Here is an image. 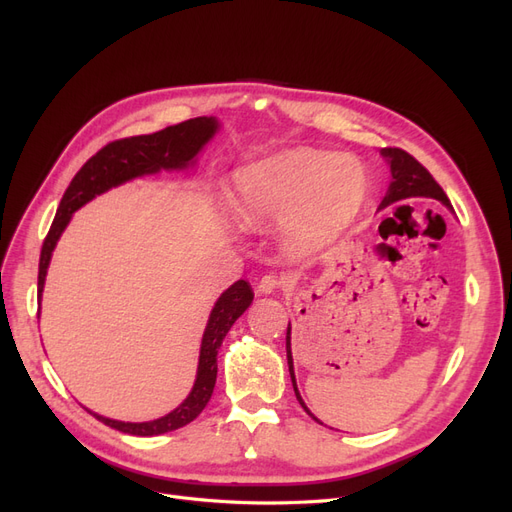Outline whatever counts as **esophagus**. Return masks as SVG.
Listing matches in <instances>:
<instances>
[{
    "label": "esophagus",
    "mask_w": 512,
    "mask_h": 512,
    "mask_svg": "<svg viewBox=\"0 0 512 512\" xmlns=\"http://www.w3.org/2000/svg\"><path fill=\"white\" fill-rule=\"evenodd\" d=\"M278 288H280V278L274 276V274L263 276V278L259 280V284H257V290H259L261 294H272V292H276Z\"/></svg>",
    "instance_id": "34e87169"
}]
</instances>
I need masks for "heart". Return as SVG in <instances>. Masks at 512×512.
Returning a JSON list of instances; mask_svg holds the SVG:
<instances>
[{
  "label": "heart",
  "mask_w": 512,
  "mask_h": 512,
  "mask_svg": "<svg viewBox=\"0 0 512 512\" xmlns=\"http://www.w3.org/2000/svg\"><path fill=\"white\" fill-rule=\"evenodd\" d=\"M367 197L369 174L359 157L292 147L238 168L228 203L247 230L282 220V245L307 255L351 226Z\"/></svg>",
  "instance_id": "1"
}]
</instances>
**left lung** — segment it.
Returning <instances> with one entry per match:
<instances>
[{
    "instance_id": "8db88e82",
    "label": "left lung",
    "mask_w": 512,
    "mask_h": 512,
    "mask_svg": "<svg viewBox=\"0 0 512 512\" xmlns=\"http://www.w3.org/2000/svg\"><path fill=\"white\" fill-rule=\"evenodd\" d=\"M382 157L388 161L390 166V184H388V191L380 203V211L398 203V201H405V199H411V197H427V199H436L440 201L446 209L452 211V205L446 197V193L442 191V186L434 180V176L429 174L419 161L409 155L407 151L402 149H382L380 151ZM290 336H292V330H290V321H288V330H286V359H288V371H290V380H292V388H294V394H297V400L301 402V407L317 421L321 423L305 405V400L297 388V378H294V361H292V346H290Z\"/></svg>"
}]
</instances>
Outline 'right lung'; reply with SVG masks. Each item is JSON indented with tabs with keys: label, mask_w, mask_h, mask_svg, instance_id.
Returning <instances> with one entry per match:
<instances>
[{
	"label": "right lung",
	"mask_w": 512,
	"mask_h": 512,
	"mask_svg": "<svg viewBox=\"0 0 512 512\" xmlns=\"http://www.w3.org/2000/svg\"><path fill=\"white\" fill-rule=\"evenodd\" d=\"M220 128L222 124L215 116H201V118L180 122L176 126H168L153 134H141V137L114 141L110 145H105L101 151H97L87 164L78 170V174L72 178L70 186L66 188L56 213V220H53L49 234L43 242L41 259H39V299L43 294L45 276H47V267H49L53 249H56L62 232L70 224L74 211L93 201L97 195H103L110 191V188L126 184L134 178L159 174L161 170L180 172V170L195 168L199 153L205 149V145L215 137V134L220 132ZM251 303H253V290L245 280L234 282L230 288H226L220 294V299L215 301L201 338L195 384L174 411H170L168 415L159 419L141 421V423L118 421V419L97 415L93 411L89 413L101 423L118 429L122 434L143 436V438L174 432V429H180L186 423L197 419L213 394L215 378H218L220 346L226 334L230 332V328L234 326V321L251 307Z\"/></svg>",
	"instance_id": "right-lung-1"
}]
</instances>
